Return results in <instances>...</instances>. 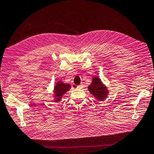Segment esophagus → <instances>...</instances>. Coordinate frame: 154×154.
Listing matches in <instances>:
<instances>
[{
    "label": "esophagus",
    "mask_w": 154,
    "mask_h": 154,
    "mask_svg": "<svg viewBox=\"0 0 154 154\" xmlns=\"http://www.w3.org/2000/svg\"><path fill=\"white\" fill-rule=\"evenodd\" d=\"M73 88H77V89H82L83 88V85H73Z\"/></svg>",
    "instance_id": "esophagus-1"
}]
</instances>
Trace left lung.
<instances>
[{
	"label": "left lung",
	"mask_w": 154,
	"mask_h": 154,
	"mask_svg": "<svg viewBox=\"0 0 154 154\" xmlns=\"http://www.w3.org/2000/svg\"><path fill=\"white\" fill-rule=\"evenodd\" d=\"M89 92L98 100H103L106 97L107 94V90L100 79L99 77H94L92 80V83L88 87Z\"/></svg>",
	"instance_id": "obj_1"
}]
</instances>
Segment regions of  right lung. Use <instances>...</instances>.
<instances>
[{"mask_svg":"<svg viewBox=\"0 0 154 154\" xmlns=\"http://www.w3.org/2000/svg\"><path fill=\"white\" fill-rule=\"evenodd\" d=\"M70 88L71 85H69V84H65L62 83L61 81H59V82L56 84V85L55 87V90H54V92L55 93V96L57 97L55 101H60V99L61 98V96L63 95H64Z\"/></svg>","mask_w":154,"mask_h":154,"instance_id":"add662e5","label":"right lung"}]
</instances>
